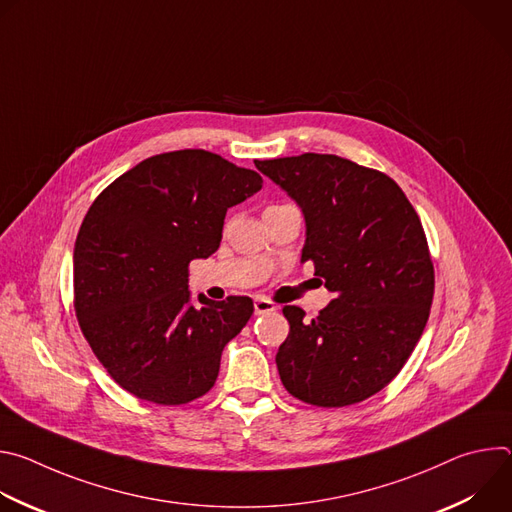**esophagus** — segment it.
<instances>
[{"label": "esophagus", "mask_w": 512, "mask_h": 512, "mask_svg": "<svg viewBox=\"0 0 512 512\" xmlns=\"http://www.w3.org/2000/svg\"><path fill=\"white\" fill-rule=\"evenodd\" d=\"M275 310V304L269 302L267 298H255V314H269Z\"/></svg>", "instance_id": "1"}]
</instances>
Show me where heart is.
I'll list each match as a JSON object with an SVG mask.
<instances>
[{
	"instance_id": "obj_1",
	"label": "heart",
	"mask_w": 512,
	"mask_h": 512,
	"mask_svg": "<svg viewBox=\"0 0 512 512\" xmlns=\"http://www.w3.org/2000/svg\"><path fill=\"white\" fill-rule=\"evenodd\" d=\"M269 208H275V206H269Z\"/></svg>"
}]
</instances>
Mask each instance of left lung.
I'll return each mask as SVG.
<instances>
[{
  "instance_id": "1",
  "label": "left lung",
  "mask_w": 512,
  "mask_h": 512,
  "mask_svg": "<svg viewBox=\"0 0 512 512\" xmlns=\"http://www.w3.org/2000/svg\"><path fill=\"white\" fill-rule=\"evenodd\" d=\"M255 166L302 206V261L336 294L312 320L283 306L281 383L316 407L369 399L399 375L429 318L435 275L419 216L393 178L332 154Z\"/></svg>"
}]
</instances>
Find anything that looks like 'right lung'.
Returning <instances> with one entry per match:
<instances>
[{"instance_id": "add662e5", "label": "right lung", "mask_w": 512, "mask_h": 512, "mask_svg": "<svg viewBox=\"0 0 512 512\" xmlns=\"http://www.w3.org/2000/svg\"><path fill=\"white\" fill-rule=\"evenodd\" d=\"M263 178L204 150L158 154L111 182L75 243V312L111 379L137 399L184 405L206 395L253 300L190 304L188 265L212 255L231 206Z\"/></svg>"}]
</instances>
